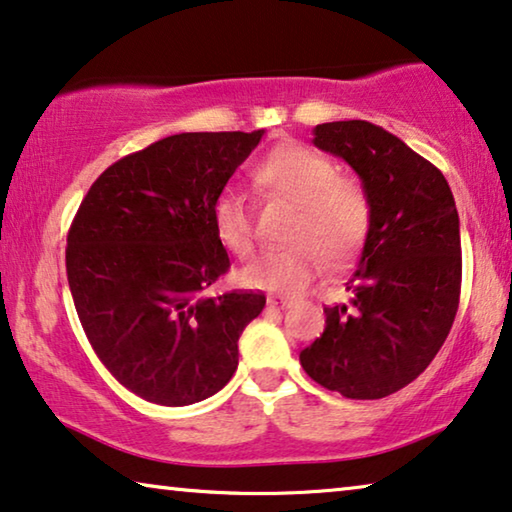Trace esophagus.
Here are the masks:
<instances>
[{
	"mask_svg": "<svg viewBox=\"0 0 512 512\" xmlns=\"http://www.w3.org/2000/svg\"><path fill=\"white\" fill-rule=\"evenodd\" d=\"M268 305L270 307H277V309H286V307L293 305V300L286 298V295H270Z\"/></svg>",
	"mask_w": 512,
	"mask_h": 512,
	"instance_id": "34e87169",
	"label": "esophagus"
}]
</instances>
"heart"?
<instances>
[{
  "instance_id": "heart-1",
  "label": "heart",
  "mask_w": 512,
  "mask_h": 512,
  "mask_svg": "<svg viewBox=\"0 0 512 512\" xmlns=\"http://www.w3.org/2000/svg\"><path fill=\"white\" fill-rule=\"evenodd\" d=\"M258 191L295 207L284 249L265 254L240 272L242 284L272 293H300L316 274L318 261L339 268L351 261L372 224L365 187L342 177L325 154L305 145H281L254 170ZM214 233L233 254L254 251V219L242 194L219 191L212 203Z\"/></svg>"
}]
</instances>
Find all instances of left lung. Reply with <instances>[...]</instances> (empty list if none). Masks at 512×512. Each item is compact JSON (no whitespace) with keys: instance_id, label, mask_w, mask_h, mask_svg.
I'll list each match as a JSON object with an SVG mask.
<instances>
[{"instance_id":"1","label":"left lung","mask_w":512,"mask_h":512,"mask_svg":"<svg viewBox=\"0 0 512 512\" xmlns=\"http://www.w3.org/2000/svg\"><path fill=\"white\" fill-rule=\"evenodd\" d=\"M314 145L358 173L372 224L348 302L323 309V335L300 365L348 399H381L418 379L453 328L462 288L455 198L439 168L372 122L318 124Z\"/></svg>"}]
</instances>
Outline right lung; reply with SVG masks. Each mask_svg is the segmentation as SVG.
<instances>
[{
  "label": "right lung",
  "instance_id": "add662e5",
  "mask_svg": "<svg viewBox=\"0 0 512 512\" xmlns=\"http://www.w3.org/2000/svg\"><path fill=\"white\" fill-rule=\"evenodd\" d=\"M265 131L177 133L96 177L66 235V277L94 353L161 406L212 397L265 295L210 286L231 268L212 203Z\"/></svg>",
  "mask_w": 512,
  "mask_h": 512
}]
</instances>
